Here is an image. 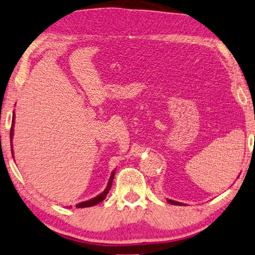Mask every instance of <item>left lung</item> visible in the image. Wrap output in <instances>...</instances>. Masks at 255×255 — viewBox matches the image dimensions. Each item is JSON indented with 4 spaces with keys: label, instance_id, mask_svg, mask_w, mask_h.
Returning <instances> with one entry per match:
<instances>
[{
    "label": "left lung",
    "instance_id": "8db88e82",
    "mask_svg": "<svg viewBox=\"0 0 255 255\" xmlns=\"http://www.w3.org/2000/svg\"><path fill=\"white\" fill-rule=\"evenodd\" d=\"M167 203H170V204H173V205H183L182 203H180V202H176V201H173V200H169L167 199Z\"/></svg>",
    "mask_w": 255,
    "mask_h": 255
}]
</instances>
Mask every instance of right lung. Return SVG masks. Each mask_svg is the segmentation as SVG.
I'll list each match as a JSON object with an SVG mask.
<instances>
[{
    "instance_id": "obj_1",
    "label": "right lung",
    "mask_w": 255,
    "mask_h": 255,
    "mask_svg": "<svg viewBox=\"0 0 255 255\" xmlns=\"http://www.w3.org/2000/svg\"><path fill=\"white\" fill-rule=\"evenodd\" d=\"M13 126H14V111H13V120H12V128H11V132H9V137H11V151L13 153V147H12V138H13ZM114 174H115V171H113L111 173V176H110V180H109V183L107 189H105L102 193L99 194L98 196H95V198L88 200V201H84V202H81L78 205H76V208H89V206H93L95 204H98L100 202H102V201L107 198V195L109 193L110 189H111V185H112V182L114 179Z\"/></svg>"
}]
</instances>
